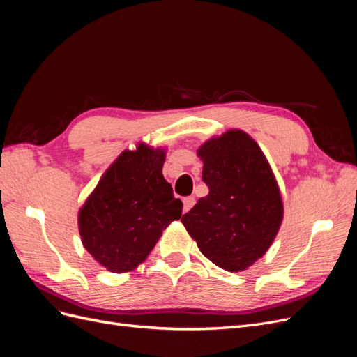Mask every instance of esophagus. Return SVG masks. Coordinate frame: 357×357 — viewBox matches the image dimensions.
<instances>
[{
    "label": "esophagus",
    "mask_w": 357,
    "mask_h": 357,
    "mask_svg": "<svg viewBox=\"0 0 357 357\" xmlns=\"http://www.w3.org/2000/svg\"><path fill=\"white\" fill-rule=\"evenodd\" d=\"M193 205H195V198L193 197H186V198H183V211H189Z\"/></svg>",
    "instance_id": "obj_1"
}]
</instances>
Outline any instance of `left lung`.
Returning a JSON list of instances; mask_svg holds the SVG:
<instances>
[{
	"label": "left lung",
	"instance_id": "left-lung-1",
	"mask_svg": "<svg viewBox=\"0 0 357 357\" xmlns=\"http://www.w3.org/2000/svg\"><path fill=\"white\" fill-rule=\"evenodd\" d=\"M207 197L181 218L199 252L229 273H241L274 243L284 205L274 171L243 129L214 135L197 150Z\"/></svg>",
	"mask_w": 357,
	"mask_h": 357
}]
</instances>
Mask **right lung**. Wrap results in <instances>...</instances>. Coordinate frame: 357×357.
<instances>
[{
  "label": "right lung",
  "mask_w": 357,
  "mask_h": 357,
  "mask_svg": "<svg viewBox=\"0 0 357 357\" xmlns=\"http://www.w3.org/2000/svg\"><path fill=\"white\" fill-rule=\"evenodd\" d=\"M167 147L138 143L104 171L79 210L83 247L107 271L125 274L142 265L167 226L181 218L162 168Z\"/></svg>",
  "instance_id": "1"
}]
</instances>
